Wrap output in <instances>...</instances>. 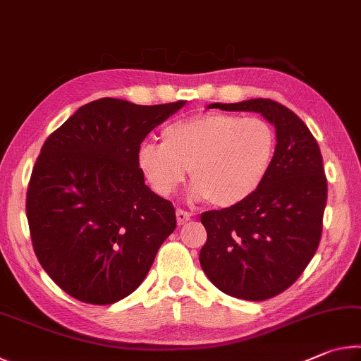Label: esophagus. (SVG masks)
<instances>
[{"mask_svg":"<svg viewBox=\"0 0 361 361\" xmlns=\"http://www.w3.org/2000/svg\"><path fill=\"white\" fill-rule=\"evenodd\" d=\"M189 219H191V213L183 210V209H176V223L183 226V224H186Z\"/></svg>","mask_w":361,"mask_h":361,"instance_id":"1","label":"esophagus"}]
</instances>
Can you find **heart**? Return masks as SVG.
I'll list each match as a JSON object with an SVG mask.
<instances>
[{"instance_id": "1", "label": "heart", "mask_w": 361, "mask_h": 361, "mask_svg": "<svg viewBox=\"0 0 361 361\" xmlns=\"http://www.w3.org/2000/svg\"><path fill=\"white\" fill-rule=\"evenodd\" d=\"M162 145L143 143L137 162L149 186L167 197L186 176L194 199L228 209L258 191L277 148L274 127L261 118L209 111L170 122Z\"/></svg>"}]
</instances>
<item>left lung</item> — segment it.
<instances>
[{"label": "left lung", "instance_id": "8db88e82", "mask_svg": "<svg viewBox=\"0 0 361 361\" xmlns=\"http://www.w3.org/2000/svg\"><path fill=\"white\" fill-rule=\"evenodd\" d=\"M209 108L261 113L276 127V156L258 191L200 216L207 229L199 255L205 276L226 295L264 301L295 283L319 248L328 195L322 152L307 126L274 100Z\"/></svg>", "mask_w": 361, "mask_h": 361}]
</instances>
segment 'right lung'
<instances>
[{"label":"right lung","instance_id":"obj_1","mask_svg":"<svg viewBox=\"0 0 361 361\" xmlns=\"http://www.w3.org/2000/svg\"><path fill=\"white\" fill-rule=\"evenodd\" d=\"M185 100L90 102L42 145L27 191L33 250L78 301L106 305L135 291L176 228L175 209L145 185L137 154Z\"/></svg>","mask_w":361,"mask_h":361}]
</instances>
